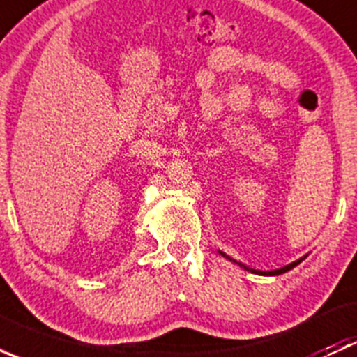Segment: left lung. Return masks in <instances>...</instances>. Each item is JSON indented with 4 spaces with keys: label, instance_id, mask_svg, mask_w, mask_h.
I'll return each mask as SVG.
<instances>
[{
    "label": "left lung",
    "instance_id": "8db88e82",
    "mask_svg": "<svg viewBox=\"0 0 357 357\" xmlns=\"http://www.w3.org/2000/svg\"><path fill=\"white\" fill-rule=\"evenodd\" d=\"M219 254L222 255V257L225 259H228V261H231V262H235V264H238L240 268H243L245 269V271H250V273H255V275H262V276H276V275H283V273H287V271H290V269H294L295 266L297 264H301L302 261H304L305 257H307V255H304V257H301V259H297V261H294V262H290V264H287V266H283V268H280V269H271V271H259V269H252V268H248V266H245V264H242V262H238V261H235V259H231L229 257V255H226L225 252H221L219 250Z\"/></svg>",
    "mask_w": 357,
    "mask_h": 357
}]
</instances>
